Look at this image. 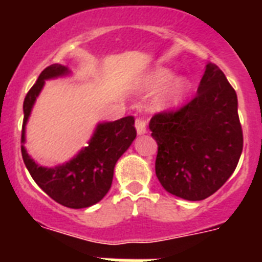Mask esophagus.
I'll use <instances>...</instances> for the list:
<instances>
[{
	"instance_id": "esophagus-1",
	"label": "esophagus",
	"mask_w": 262,
	"mask_h": 262,
	"mask_svg": "<svg viewBox=\"0 0 262 262\" xmlns=\"http://www.w3.org/2000/svg\"><path fill=\"white\" fill-rule=\"evenodd\" d=\"M135 127L139 135H143V134L147 133V120L144 118H136Z\"/></svg>"
}]
</instances>
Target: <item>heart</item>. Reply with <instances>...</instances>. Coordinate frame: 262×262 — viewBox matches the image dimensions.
Listing matches in <instances>:
<instances>
[{
	"mask_svg": "<svg viewBox=\"0 0 262 262\" xmlns=\"http://www.w3.org/2000/svg\"><path fill=\"white\" fill-rule=\"evenodd\" d=\"M173 78V72L168 68H159L154 75L151 76V84L155 88H163L166 84H169ZM187 89H189V82L186 78H176L173 81L169 89L166 90L165 96H164L163 102L164 105H177L178 102H181V99L184 98L186 94Z\"/></svg>",
	"mask_w": 262,
	"mask_h": 262,
	"instance_id": "1",
	"label": "heart"
}]
</instances>
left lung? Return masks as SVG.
Instances as JSON below:
<instances>
[{"mask_svg": "<svg viewBox=\"0 0 262 262\" xmlns=\"http://www.w3.org/2000/svg\"><path fill=\"white\" fill-rule=\"evenodd\" d=\"M149 129L157 143L160 184L182 200L212 195L235 172L243 151L237 96L212 62L190 102L155 114Z\"/></svg>", "mask_w": 262, "mask_h": 262, "instance_id": "left-lung-1", "label": "left lung"}]
</instances>
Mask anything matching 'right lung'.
Returning <instances> with one entry per match:
<instances>
[{"instance_id":"1","label":"right lung","mask_w":262,"mask_h":262,"mask_svg":"<svg viewBox=\"0 0 262 262\" xmlns=\"http://www.w3.org/2000/svg\"><path fill=\"white\" fill-rule=\"evenodd\" d=\"M69 73L68 68L60 64L47 67L23 102V126L20 143L25 144V126L36 97L45 85V80ZM136 138L135 118L133 115L115 122L99 123L89 145L75 159L56 168H43L27 155L22 145L23 163L34 181L53 201L69 209H84L102 200L110 190L114 166Z\"/></svg>"}]
</instances>
